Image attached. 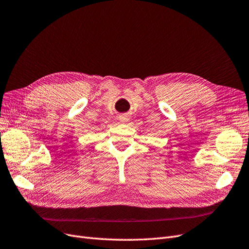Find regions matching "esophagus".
<instances>
[{"instance_id":"obj_1","label":"esophagus","mask_w":249,"mask_h":249,"mask_svg":"<svg viewBox=\"0 0 249 249\" xmlns=\"http://www.w3.org/2000/svg\"><path fill=\"white\" fill-rule=\"evenodd\" d=\"M119 120H120V122L126 123V122H128V120H129V118H128V116H126V115H121V116L119 117Z\"/></svg>"}]
</instances>
